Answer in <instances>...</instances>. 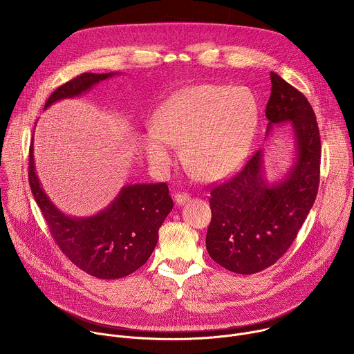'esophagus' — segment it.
<instances>
[{
  "mask_svg": "<svg viewBox=\"0 0 354 354\" xmlns=\"http://www.w3.org/2000/svg\"><path fill=\"white\" fill-rule=\"evenodd\" d=\"M189 194L187 193H178V194H175V203L178 205V206H183L185 203H187L189 201Z\"/></svg>",
  "mask_w": 354,
  "mask_h": 354,
  "instance_id": "obj_1",
  "label": "esophagus"
}]
</instances>
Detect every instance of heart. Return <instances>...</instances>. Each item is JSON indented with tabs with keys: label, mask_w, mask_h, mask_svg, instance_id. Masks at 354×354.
<instances>
[{
	"label": "heart",
	"mask_w": 354,
	"mask_h": 354,
	"mask_svg": "<svg viewBox=\"0 0 354 354\" xmlns=\"http://www.w3.org/2000/svg\"><path fill=\"white\" fill-rule=\"evenodd\" d=\"M257 124V102L248 91L213 84L185 88L157 109L144 154L156 171L165 172L175 162L176 145L185 144V160L194 174L221 180L245 161Z\"/></svg>",
	"instance_id": "b5f03b06"
}]
</instances>
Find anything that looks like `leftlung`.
<instances>
[{"label": "left lung", "instance_id": "left-lung-1", "mask_svg": "<svg viewBox=\"0 0 354 354\" xmlns=\"http://www.w3.org/2000/svg\"><path fill=\"white\" fill-rule=\"evenodd\" d=\"M272 93L266 106V136L274 126L290 124L292 165L269 182L259 149L231 180L212 190V223L206 235L209 255L220 266L254 274L276 263L304 224L319 185L321 138L307 97L270 73Z\"/></svg>", "mask_w": 354, "mask_h": 354}]
</instances>
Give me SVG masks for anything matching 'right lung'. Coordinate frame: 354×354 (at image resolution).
<instances>
[{"label":"right lung","mask_w":354,"mask_h":354,"mask_svg":"<svg viewBox=\"0 0 354 354\" xmlns=\"http://www.w3.org/2000/svg\"><path fill=\"white\" fill-rule=\"evenodd\" d=\"M119 73H85L59 86L44 105L75 97ZM29 185L44 220L63 254L97 279H120L141 268L158 242V230L174 207L167 183L126 185L112 203L93 216L64 214L41 187L29 149Z\"/></svg>","instance_id":"right-lung-1"}]
</instances>
